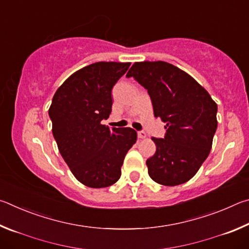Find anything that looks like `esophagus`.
Masks as SVG:
<instances>
[{
    "instance_id": "obj_1",
    "label": "esophagus",
    "mask_w": 249,
    "mask_h": 249,
    "mask_svg": "<svg viewBox=\"0 0 249 249\" xmlns=\"http://www.w3.org/2000/svg\"><path fill=\"white\" fill-rule=\"evenodd\" d=\"M137 136H138V138H141V140H142V138L146 137V133L144 132V130H138Z\"/></svg>"
}]
</instances>
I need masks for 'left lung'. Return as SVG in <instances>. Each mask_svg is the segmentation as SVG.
<instances>
[{"label": "left lung", "mask_w": 249, "mask_h": 249, "mask_svg": "<svg viewBox=\"0 0 249 249\" xmlns=\"http://www.w3.org/2000/svg\"><path fill=\"white\" fill-rule=\"evenodd\" d=\"M126 77L145 88L155 116L166 123L165 137L151 138L156 153L146 160L149 177L170 187L187 182L212 148L216 103L191 75L165 61L135 62Z\"/></svg>", "instance_id": "1"}]
</instances>
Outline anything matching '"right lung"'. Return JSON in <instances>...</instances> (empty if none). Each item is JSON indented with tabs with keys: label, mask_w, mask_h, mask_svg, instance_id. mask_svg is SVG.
Here are the masks:
<instances>
[{
	"label": "right lung",
	"mask_w": 249,
	"mask_h": 249,
	"mask_svg": "<svg viewBox=\"0 0 249 249\" xmlns=\"http://www.w3.org/2000/svg\"><path fill=\"white\" fill-rule=\"evenodd\" d=\"M129 62H95L71 74L49 107L53 135L62 158L80 182L105 188L121 177L125 155L137 140L133 128L102 125L112 112V89Z\"/></svg>",
	"instance_id": "obj_1"
}]
</instances>
